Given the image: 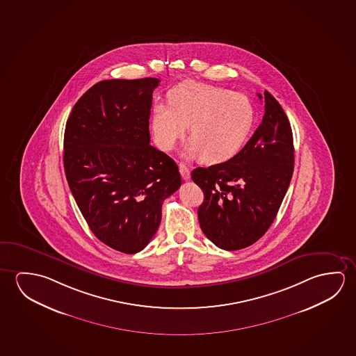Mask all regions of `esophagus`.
Masks as SVG:
<instances>
[{
  "instance_id": "1",
  "label": "esophagus",
  "mask_w": 356,
  "mask_h": 356,
  "mask_svg": "<svg viewBox=\"0 0 356 356\" xmlns=\"http://www.w3.org/2000/svg\"><path fill=\"white\" fill-rule=\"evenodd\" d=\"M179 172H181V178L184 181H189L191 179V170L186 167V164H179Z\"/></svg>"
}]
</instances>
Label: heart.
Masks as SVG:
<instances>
[{"instance_id":"b5f03b06","label":"heart","mask_w":356,"mask_h":356,"mask_svg":"<svg viewBox=\"0 0 356 356\" xmlns=\"http://www.w3.org/2000/svg\"><path fill=\"white\" fill-rule=\"evenodd\" d=\"M254 108L248 96L214 85L183 83L170 91V106H153L151 129L156 145L170 152L188 126V157L221 163L236 154L254 126Z\"/></svg>"}]
</instances>
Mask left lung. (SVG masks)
Returning <instances> with one entry per match:
<instances>
[{
    "label": "left lung",
    "mask_w": 356,
    "mask_h": 356,
    "mask_svg": "<svg viewBox=\"0 0 356 356\" xmlns=\"http://www.w3.org/2000/svg\"><path fill=\"white\" fill-rule=\"evenodd\" d=\"M265 115L243 149L224 163L195 168L192 179L204 202L197 219L204 235L227 251L265 235L293 175V135L282 106L265 91Z\"/></svg>",
    "instance_id": "left-lung-1"
}]
</instances>
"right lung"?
<instances>
[{"label": "right lung", "instance_id": "right-lung-1", "mask_svg": "<svg viewBox=\"0 0 356 356\" xmlns=\"http://www.w3.org/2000/svg\"><path fill=\"white\" fill-rule=\"evenodd\" d=\"M157 78L102 80L74 105L64 132V170L91 232L124 254L146 248L162 204L181 186L178 165L149 145Z\"/></svg>", "mask_w": 356, "mask_h": 356}]
</instances>
